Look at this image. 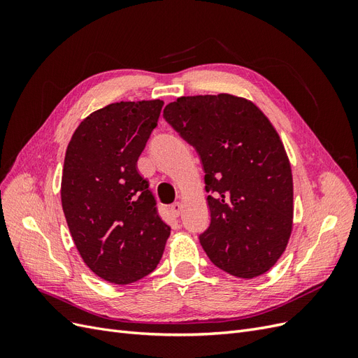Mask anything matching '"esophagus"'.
I'll return each instance as SVG.
<instances>
[{
    "label": "esophagus",
    "instance_id": "1",
    "mask_svg": "<svg viewBox=\"0 0 358 358\" xmlns=\"http://www.w3.org/2000/svg\"><path fill=\"white\" fill-rule=\"evenodd\" d=\"M180 212H182V203H179V201L173 203L171 208H170V213L175 216V218H178V216L180 215Z\"/></svg>",
    "mask_w": 358,
    "mask_h": 358
}]
</instances>
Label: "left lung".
<instances>
[{
    "mask_svg": "<svg viewBox=\"0 0 358 358\" xmlns=\"http://www.w3.org/2000/svg\"><path fill=\"white\" fill-rule=\"evenodd\" d=\"M164 119L201 161L210 210L200 243L224 272L251 279L285 251L292 176L282 142L258 107L230 94L180 96Z\"/></svg>",
    "mask_w": 358,
    "mask_h": 358,
    "instance_id": "left-lung-1",
    "label": "left lung"
}]
</instances>
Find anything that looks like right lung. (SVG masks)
I'll return each instance as SVG.
<instances>
[{
	"instance_id": "add662e5",
	"label": "right lung",
	"mask_w": 358,
	"mask_h": 358,
	"mask_svg": "<svg viewBox=\"0 0 358 358\" xmlns=\"http://www.w3.org/2000/svg\"><path fill=\"white\" fill-rule=\"evenodd\" d=\"M164 101H121L83 119L64 159L61 201L76 248L92 272L125 285L154 272L170 227L137 159Z\"/></svg>"
}]
</instances>
